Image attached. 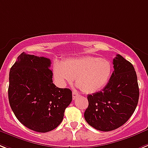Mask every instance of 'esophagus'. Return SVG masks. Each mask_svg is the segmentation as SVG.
<instances>
[{
	"label": "esophagus",
	"mask_w": 148,
	"mask_h": 148,
	"mask_svg": "<svg viewBox=\"0 0 148 148\" xmlns=\"http://www.w3.org/2000/svg\"><path fill=\"white\" fill-rule=\"evenodd\" d=\"M79 94H78L77 92H75V91H74L73 92V93H72V96H73V99H76L78 97V96H79Z\"/></svg>",
	"instance_id": "34e87169"
}]
</instances>
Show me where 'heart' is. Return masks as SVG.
Wrapping results in <instances>:
<instances>
[{
	"label": "heart",
	"instance_id": "b5f03b06",
	"mask_svg": "<svg viewBox=\"0 0 148 148\" xmlns=\"http://www.w3.org/2000/svg\"><path fill=\"white\" fill-rule=\"evenodd\" d=\"M53 74L57 84L64 86L75 77L77 85L87 94L96 92L105 87L112 74V65L100 57L73 58L53 65Z\"/></svg>",
	"mask_w": 148,
	"mask_h": 148
}]
</instances>
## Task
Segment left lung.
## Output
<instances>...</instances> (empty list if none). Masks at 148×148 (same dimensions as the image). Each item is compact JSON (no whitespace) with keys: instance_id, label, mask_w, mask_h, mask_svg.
I'll use <instances>...</instances> for the list:
<instances>
[{"instance_id":"obj_1","label":"left lung","mask_w":148,"mask_h":148,"mask_svg":"<svg viewBox=\"0 0 148 148\" xmlns=\"http://www.w3.org/2000/svg\"><path fill=\"white\" fill-rule=\"evenodd\" d=\"M114 71L101 91L87 96L86 121L95 130L109 132L123 126L135 111L139 98L133 65L120 55L113 60Z\"/></svg>"}]
</instances>
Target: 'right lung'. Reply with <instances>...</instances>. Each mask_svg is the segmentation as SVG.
Returning a JSON list of instances; mask_svg holds the SVG:
<instances>
[{
	"label": "right lung",
	"instance_id": "obj_1",
	"mask_svg": "<svg viewBox=\"0 0 148 148\" xmlns=\"http://www.w3.org/2000/svg\"><path fill=\"white\" fill-rule=\"evenodd\" d=\"M49 59L22 53L9 75L11 109L21 123L38 132L59 126L72 101L71 89L57 87L53 83Z\"/></svg>",
	"mask_w": 148,
	"mask_h": 148
}]
</instances>
